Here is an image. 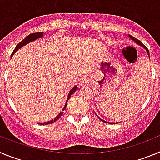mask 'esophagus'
Wrapping results in <instances>:
<instances>
[{
	"mask_svg": "<svg viewBox=\"0 0 160 160\" xmlns=\"http://www.w3.org/2000/svg\"><path fill=\"white\" fill-rule=\"evenodd\" d=\"M89 82H90V78H82L81 80L80 83H79V86L80 87H84V86L88 85Z\"/></svg>",
	"mask_w": 160,
	"mask_h": 160,
	"instance_id": "1",
	"label": "esophagus"
}]
</instances>
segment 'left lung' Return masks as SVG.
Masks as SVG:
<instances>
[{
  "mask_svg": "<svg viewBox=\"0 0 160 160\" xmlns=\"http://www.w3.org/2000/svg\"><path fill=\"white\" fill-rule=\"evenodd\" d=\"M128 37H129V38H130V39H131V40H132V41H134V42H135V43L137 44V45H138V46H142V47L143 48V49H145V50H146V51H147V53H148V57H149V58H150V53H149V51H148V49H147V47H146V46H144L143 44H142V42H140V41H139V40H138V39H136V38H134V37H132V36H131V35H129V36H128ZM97 116H98V115H97ZM98 118H99V117H98ZM99 119L101 120V121H102V122H107V123H110V124H117V123H118V122H107V121H104V120H103V119H102L101 118H99Z\"/></svg>",
  "mask_w": 160,
  "mask_h": 160,
  "instance_id": "8db88e82",
  "label": "left lung"
}]
</instances>
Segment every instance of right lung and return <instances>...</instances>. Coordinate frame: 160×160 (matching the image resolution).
Wrapping results in <instances>:
<instances>
[{
    "label": "right lung",
    "instance_id": "right-lung-1",
    "mask_svg": "<svg viewBox=\"0 0 160 160\" xmlns=\"http://www.w3.org/2000/svg\"><path fill=\"white\" fill-rule=\"evenodd\" d=\"M43 35H44V32H35V33H31V34H29V36L26 37V38H25V39H23V40L22 41V42H19V43L18 44V46H16V48L14 49V50H13V51H12V54H11V58H12V56H13L14 53H16V52L18 51V49H21V48H22V47H23V46H25V45H27V44H29V43H30V42H33V41L37 40V39H39V38H42V37H43ZM77 90H78V87H77V86H74V87H73V88H72L71 90H70V92H69V94H68V97H67V99H66V104H65L64 107H63V108H62V111H64L65 109H66V105H67V102H68V100H69L70 98V96H71L72 94H73V93L75 92V91ZM62 111H61V112L59 113V114H58L57 116H56L54 118H53V119L50 120V121H48V122H38V124H40V125H47V124H51V123H53V122H56V121H57V120L58 119V118H60L61 116H62V114H63Z\"/></svg>",
    "mask_w": 160,
    "mask_h": 160
}]
</instances>
